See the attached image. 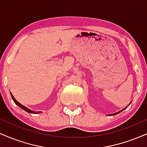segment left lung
Listing matches in <instances>:
<instances>
[{
  "mask_svg": "<svg viewBox=\"0 0 147 147\" xmlns=\"http://www.w3.org/2000/svg\"><path fill=\"white\" fill-rule=\"evenodd\" d=\"M129 105H128L127 106H126V107H125V108H124V109H122V110H121V111H118V112H117V113H113V114H111V115H117V114H118V113H120V112H122V111H124V109H126V108H127V107H128V106H129Z\"/></svg>",
  "mask_w": 147,
  "mask_h": 147,
  "instance_id": "8db88e82",
  "label": "left lung"
}]
</instances>
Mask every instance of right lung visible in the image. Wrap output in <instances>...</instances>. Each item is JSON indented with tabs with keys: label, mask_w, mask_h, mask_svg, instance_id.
<instances>
[{
	"label": "right lung",
	"mask_w": 147,
	"mask_h": 147,
	"mask_svg": "<svg viewBox=\"0 0 147 147\" xmlns=\"http://www.w3.org/2000/svg\"><path fill=\"white\" fill-rule=\"evenodd\" d=\"M11 98H12L13 100H14V102L15 104H16L18 106H19V107L21 108V109H23V110L26 111V112L29 113H33V114H38V113H41V111H34L30 110V109H28V108H27V107H25V106L22 105L21 104H20V103L18 102V101H16V99L14 98V96L12 95V94H11Z\"/></svg>",
	"instance_id": "add662e5"
}]
</instances>
